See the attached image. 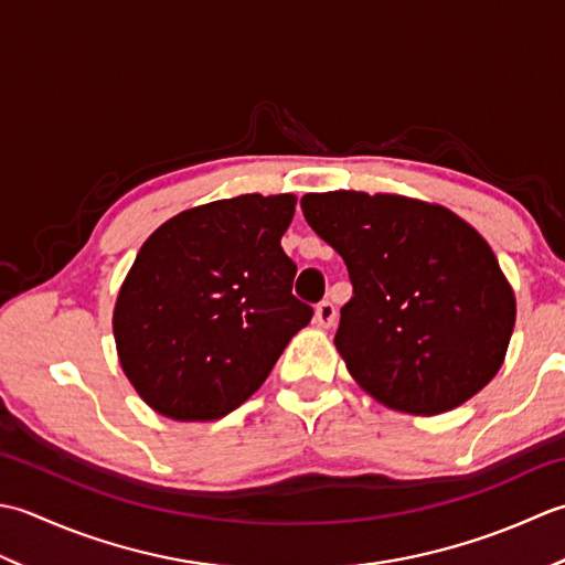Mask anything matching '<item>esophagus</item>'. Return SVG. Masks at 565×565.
<instances>
[{
    "mask_svg": "<svg viewBox=\"0 0 565 565\" xmlns=\"http://www.w3.org/2000/svg\"><path fill=\"white\" fill-rule=\"evenodd\" d=\"M315 321L321 329H331L333 321H337V307H333V302H329V299L319 302L317 312H315Z\"/></svg>",
    "mask_w": 565,
    "mask_h": 565,
    "instance_id": "esophagus-1",
    "label": "esophagus"
}]
</instances>
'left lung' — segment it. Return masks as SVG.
Segmentation results:
<instances>
[{
	"instance_id": "obj_1",
	"label": "left lung",
	"mask_w": 565,
	"mask_h": 565,
	"mask_svg": "<svg viewBox=\"0 0 565 565\" xmlns=\"http://www.w3.org/2000/svg\"><path fill=\"white\" fill-rule=\"evenodd\" d=\"M299 204L349 268L353 297L333 343L367 393L399 412L441 414L490 383L516 309L473 226L399 194L312 192Z\"/></svg>"
}]
</instances>
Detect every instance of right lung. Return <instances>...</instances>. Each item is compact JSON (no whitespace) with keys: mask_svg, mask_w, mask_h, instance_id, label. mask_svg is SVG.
<instances>
[{"mask_svg":"<svg viewBox=\"0 0 565 565\" xmlns=\"http://www.w3.org/2000/svg\"><path fill=\"white\" fill-rule=\"evenodd\" d=\"M295 194H241L158 226L114 307L136 393L178 422L222 419L256 393L315 309L280 246Z\"/></svg>","mask_w":565,"mask_h":565,"instance_id":"right-lung-1","label":"right lung"}]
</instances>
